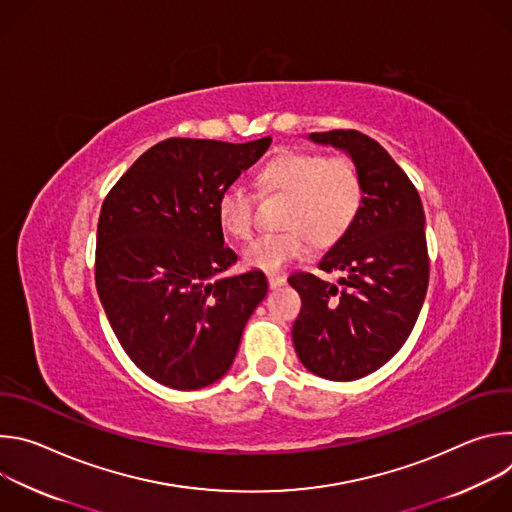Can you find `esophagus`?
<instances>
[{
  "instance_id": "1",
  "label": "esophagus",
  "mask_w": 512,
  "mask_h": 512,
  "mask_svg": "<svg viewBox=\"0 0 512 512\" xmlns=\"http://www.w3.org/2000/svg\"><path fill=\"white\" fill-rule=\"evenodd\" d=\"M267 281H269V287L271 289H277V287H281V285H285V275H279V273H269L267 275Z\"/></svg>"
}]
</instances>
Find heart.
I'll return each instance as SVG.
<instances>
[{"label": "heart", "mask_w": 512, "mask_h": 512, "mask_svg": "<svg viewBox=\"0 0 512 512\" xmlns=\"http://www.w3.org/2000/svg\"><path fill=\"white\" fill-rule=\"evenodd\" d=\"M261 194H285L279 233L251 241L243 253L245 265L277 273L287 263L318 247L338 243L356 223L364 202V184L348 158H326L316 152L287 150L267 160L257 172ZM216 221L233 239L245 241L255 227V196L239 186H227L216 198Z\"/></svg>", "instance_id": "heart-1"}]
</instances>
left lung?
Segmentation results:
<instances>
[{"label":"left lung","instance_id":"obj_1","mask_svg":"<svg viewBox=\"0 0 512 512\" xmlns=\"http://www.w3.org/2000/svg\"><path fill=\"white\" fill-rule=\"evenodd\" d=\"M308 139L350 156L364 202L352 229L318 263L338 271V281L312 273L287 279L302 298L291 336L310 373L356 381L391 360L417 322L429 281L425 214L415 186L379 141L356 129Z\"/></svg>","mask_w":512,"mask_h":512}]
</instances>
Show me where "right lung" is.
<instances>
[{
    "label": "right lung",
    "mask_w": 512,
    "mask_h": 512,
    "mask_svg": "<svg viewBox=\"0 0 512 512\" xmlns=\"http://www.w3.org/2000/svg\"><path fill=\"white\" fill-rule=\"evenodd\" d=\"M271 145L170 137L107 194L95 281L127 356L154 381L194 391L227 375L267 277L237 263L216 221V198Z\"/></svg>",
    "instance_id": "add662e5"
}]
</instances>
